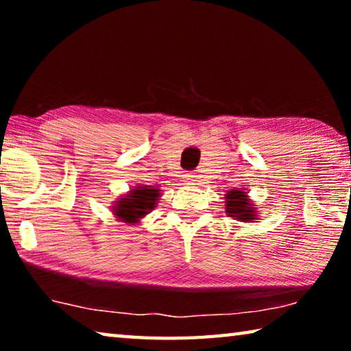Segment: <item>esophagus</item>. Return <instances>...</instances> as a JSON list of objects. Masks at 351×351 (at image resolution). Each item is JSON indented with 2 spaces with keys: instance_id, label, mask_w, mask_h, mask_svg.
I'll return each mask as SVG.
<instances>
[{
  "instance_id": "esophagus-1",
  "label": "esophagus",
  "mask_w": 351,
  "mask_h": 351,
  "mask_svg": "<svg viewBox=\"0 0 351 351\" xmlns=\"http://www.w3.org/2000/svg\"><path fill=\"white\" fill-rule=\"evenodd\" d=\"M198 175H193V173H190V175H187V184H198Z\"/></svg>"
}]
</instances>
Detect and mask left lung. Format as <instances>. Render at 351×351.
Listing matches in <instances>:
<instances>
[{"label":"left lung","mask_w":351,"mask_h":351,"mask_svg":"<svg viewBox=\"0 0 351 351\" xmlns=\"http://www.w3.org/2000/svg\"><path fill=\"white\" fill-rule=\"evenodd\" d=\"M224 198L228 217H232L234 219H239L243 223H251L254 219H257V207L251 203L245 190H229Z\"/></svg>","instance_id":"8db88e82"}]
</instances>
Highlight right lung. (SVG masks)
Returning a JSON list of instances; mask_svg holds the SVG:
<instances>
[{
	"mask_svg": "<svg viewBox=\"0 0 351 351\" xmlns=\"http://www.w3.org/2000/svg\"><path fill=\"white\" fill-rule=\"evenodd\" d=\"M159 197H161V190L141 184V186L133 187L128 193L114 201L112 213L119 221L136 224L154 209Z\"/></svg>",
	"mask_w": 351,
	"mask_h": 351,
	"instance_id": "obj_1",
	"label": "right lung"
}]
</instances>
